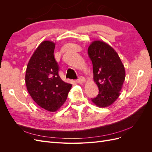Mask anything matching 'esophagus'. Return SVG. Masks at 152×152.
Wrapping results in <instances>:
<instances>
[{
  "instance_id": "esophagus-1",
  "label": "esophagus",
  "mask_w": 152,
  "mask_h": 152,
  "mask_svg": "<svg viewBox=\"0 0 152 152\" xmlns=\"http://www.w3.org/2000/svg\"><path fill=\"white\" fill-rule=\"evenodd\" d=\"M85 81H86L85 79L82 76H79V77H78V79L76 80V82H77V83H79V84L84 83Z\"/></svg>"
}]
</instances>
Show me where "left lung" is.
I'll list each match as a JSON object with an SVG mask.
<instances>
[{"label": "left lung", "instance_id": "8db88e82", "mask_svg": "<svg viewBox=\"0 0 152 152\" xmlns=\"http://www.w3.org/2000/svg\"><path fill=\"white\" fill-rule=\"evenodd\" d=\"M87 53L93 63L94 81L99 89L98 96L91 100L99 107H107L121 94L125 68L115 50L103 41L92 42Z\"/></svg>", "mask_w": 152, "mask_h": 152}]
</instances>
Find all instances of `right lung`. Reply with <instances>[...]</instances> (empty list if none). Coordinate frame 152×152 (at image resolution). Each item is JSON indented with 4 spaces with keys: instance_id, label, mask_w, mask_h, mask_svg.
Segmentation results:
<instances>
[{
    "instance_id": "add662e5",
    "label": "right lung",
    "mask_w": 152,
    "mask_h": 152,
    "mask_svg": "<svg viewBox=\"0 0 152 152\" xmlns=\"http://www.w3.org/2000/svg\"><path fill=\"white\" fill-rule=\"evenodd\" d=\"M54 48L55 44L51 41L41 43L30 59L25 75L26 88L32 99L41 108L52 112L65 102L72 87L58 74Z\"/></svg>"
}]
</instances>
